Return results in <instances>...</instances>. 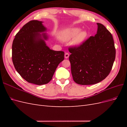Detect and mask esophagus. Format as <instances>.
<instances>
[{
	"label": "esophagus",
	"mask_w": 127,
	"mask_h": 127,
	"mask_svg": "<svg viewBox=\"0 0 127 127\" xmlns=\"http://www.w3.org/2000/svg\"><path fill=\"white\" fill-rule=\"evenodd\" d=\"M69 55L68 53H65L64 54V58L66 59H67L69 57Z\"/></svg>",
	"instance_id": "34e87169"
}]
</instances>
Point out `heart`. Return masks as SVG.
I'll return each mask as SVG.
<instances>
[{
  "mask_svg": "<svg viewBox=\"0 0 127 127\" xmlns=\"http://www.w3.org/2000/svg\"><path fill=\"white\" fill-rule=\"evenodd\" d=\"M80 31H81V29L80 28H74L64 30L61 34V39L64 41H69L71 40L76 36L72 44L74 46H78L85 40L87 36V33L86 31H83L80 32Z\"/></svg>",
  "mask_w": 127,
  "mask_h": 127,
  "instance_id": "heart-1",
  "label": "heart"
}]
</instances>
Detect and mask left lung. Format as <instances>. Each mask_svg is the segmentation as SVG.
<instances>
[{
	"label": "left lung",
	"mask_w": 127,
	"mask_h": 127,
	"mask_svg": "<svg viewBox=\"0 0 127 127\" xmlns=\"http://www.w3.org/2000/svg\"><path fill=\"white\" fill-rule=\"evenodd\" d=\"M97 31L77 47H70L69 57L73 79L82 85L101 82L109 75L116 58L112 34L103 24L97 23Z\"/></svg>",
	"instance_id": "8db88e82"
}]
</instances>
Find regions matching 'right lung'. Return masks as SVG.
Instances as JSON below:
<instances>
[{"mask_svg":"<svg viewBox=\"0 0 127 127\" xmlns=\"http://www.w3.org/2000/svg\"><path fill=\"white\" fill-rule=\"evenodd\" d=\"M42 22L31 21L16 34L12 44V60L15 69L30 83L41 85L52 79L64 52L54 51L46 45L48 39Z\"/></svg>","mask_w":127,"mask_h":127,"instance_id":"obj_1","label":"right lung"}]
</instances>
